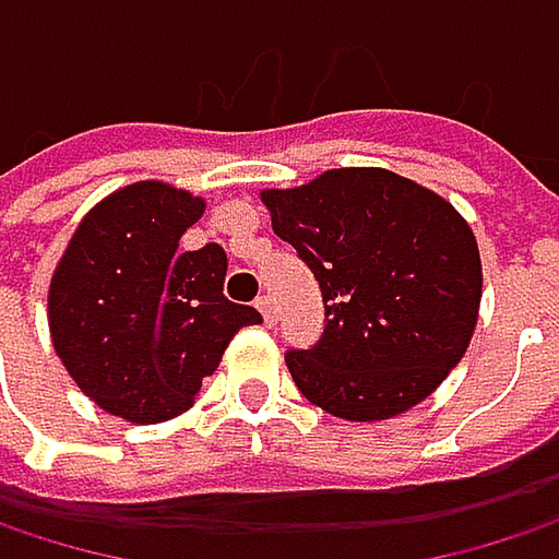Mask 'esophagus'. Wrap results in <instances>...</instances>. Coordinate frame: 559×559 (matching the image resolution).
Masks as SVG:
<instances>
[{
    "label": "esophagus",
    "mask_w": 559,
    "mask_h": 559,
    "mask_svg": "<svg viewBox=\"0 0 559 559\" xmlns=\"http://www.w3.org/2000/svg\"><path fill=\"white\" fill-rule=\"evenodd\" d=\"M255 307L262 310V317H265V323H269V326H275V320H278V310H275V300H272V297H259V300H255Z\"/></svg>",
    "instance_id": "1"
}]
</instances>
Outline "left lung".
<instances>
[{
    "mask_svg": "<svg viewBox=\"0 0 559 559\" xmlns=\"http://www.w3.org/2000/svg\"><path fill=\"white\" fill-rule=\"evenodd\" d=\"M272 229L320 281L326 326L284 353L300 394L343 420H389L440 389L469 349L483 259L440 193L385 168H333L262 190Z\"/></svg>",
    "mask_w": 559,
    "mask_h": 559,
    "instance_id": "left-lung-1",
    "label": "left lung"
}]
</instances>
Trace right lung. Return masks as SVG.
<instances>
[{"mask_svg":"<svg viewBox=\"0 0 559 559\" xmlns=\"http://www.w3.org/2000/svg\"><path fill=\"white\" fill-rule=\"evenodd\" d=\"M203 197L165 180H135L103 197L73 229L51 287L57 359L93 404L129 424H162L193 407L229 340L262 323L226 300V252H180Z\"/></svg>","mask_w":559,"mask_h":559,"instance_id":"right-lung-1","label":"right lung"}]
</instances>
